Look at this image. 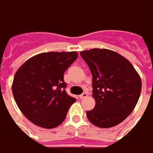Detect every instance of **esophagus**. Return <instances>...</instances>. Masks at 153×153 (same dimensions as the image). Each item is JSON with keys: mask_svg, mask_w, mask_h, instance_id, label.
I'll list each match as a JSON object with an SVG mask.
<instances>
[{"mask_svg": "<svg viewBox=\"0 0 153 153\" xmlns=\"http://www.w3.org/2000/svg\"><path fill=\"white\" fill-rule=\"evenodd\" d=\"M88 96V94H87V92H84V93H82L81 95L79 96V98L80 99H84V98H85Z\"/></svg>", "mask_w": 153, "mask_h": 153, "instance_id": "esophagus-1", "label": "esophagus"}]
</instances>
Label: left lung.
I'll list each match as a JSON object with an SVG mask.
<instances>
[{
	"label": "left lung",
	"mask_w": 153,
	"mask_h": 153,
	"mask_svg": "<svg viewBox=\"0 0 153 153\" xmlns=\"http://www.w3.org/2000/svg\"><path fill=\"white\" fill-rule=\"evenodd\" d=\"M92 74V97L96 106L86 111L87 118L100 128L116 126L136 106L141 79L133 65L123 56L108 49L80 52Z\"/></svg>",
	"instance_id": "obj_1"
}]
</instances>
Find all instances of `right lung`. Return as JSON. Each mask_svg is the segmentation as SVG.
Listing matches in <instances>:
<instances>
[{
    "label": "right lung",
    "instance_id": "1",
    "mask_svg": "<svg viewBox=\"0 0 153 153\" xmlns=\"http://www.w3.org/2000/svg\"><path fill=\"white\" fill-rule=\"evenodd\" d=\"M77 57L76 51L44 52L29 58L16 72L13 94L30 122L52 129L64 121L76 99L66 92L63 74Z\"/></svg>",
    "mask_w": 153,
    "mask_h": 153
}]
</instances>
